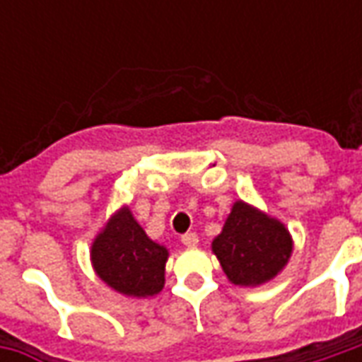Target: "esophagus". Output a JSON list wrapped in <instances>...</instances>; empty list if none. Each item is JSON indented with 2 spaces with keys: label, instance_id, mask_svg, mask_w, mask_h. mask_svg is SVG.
Wrapping results in <instances>:
<instances>
[{
  "label": "esophagus",
  "instance_id": "1",
  "mask_svg": "<svg viewBox=\"0 0 362 362\" xmlns=\"http://www.w3.org/2000/svg\"><path fill=\"white\" fill-rule=\"evenodd\" d=\"M182 244L188 246V248H194V246L199 244V238H197L196 233H186V235H182Z\"/></svg>",
  "mask_w": 362,
  "mask_h": 362
}]
</instances>
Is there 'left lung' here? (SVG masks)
I'll use <instances>...</instances> for the list:
<instances>
[{"label":"left lung","mask_w":362,"mask_h":362,"mask_svg":"<svg viewBox=\"0 0 362 362\" xmlns=\"http://www.w3.org/2000/svg\"><path fill=\"white\" fill-rule=\"evenodd\" d=\"M213 252L235 285H262L273 279L293 252L288 230L279 221L236 202L215 240Z\"/></svg>","instance_id":"obj_1"}]
</instances>
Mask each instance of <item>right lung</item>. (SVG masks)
I'll use <instances>...</instances> for the list:
<instances>
[{
  "instance_id": "obj_1",
  "label": "right lung",
  "mask_w": 362,
  "mask_h": 362,
  "mask_svg": "<svg viewBox=\"0 0 362 362\" xmlns=\"http://www.w3.org/2000/svg\"><path fill=\"white\" fill-rule=\"evenodd\" d=\"M98 277L127 296H153L165 285L168 252L145 235L129 209L118 211L90 250Z\"/></svg>"
}]
</instances>
